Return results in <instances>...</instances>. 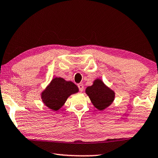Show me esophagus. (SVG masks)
<instances>
[{
  "mask_svg": "<svg viewBox=\"0 0 158 158\" xmlns=\"http://www.w3.org/2000/svg\"><path fill=\"white\" fill-rule=\"evenodd\" d=\"M77 87H78L80 92H82V91H83V89H84L83 84H82V83L77 84Z\"/></svg>",
  "mask_w": 158,
  "mask_h": 158,
  "instance_id": "1",
  "label": "esophagus"
}]
</instances>
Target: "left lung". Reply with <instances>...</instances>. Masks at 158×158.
I'll return each mask as SVG.
<instances>
[{
	"label": "left lung",
	"instance_id": "left-lung-1",
	"mask_svg": "<svg viewBox=\"0 0 158 158\" xmlns=\"http://www.w3.org/2000/svg\"><path fill=\"white\" fill-rule=\"evenodd\" d=\"M94 106L99 110H103L111 104L114 98V93L107 87L100 80H96L92 86L86 89Z\"/></svg>",
	"mask_w": 158,
	"mask_h": 158
}]
</instances>
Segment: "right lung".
<instances>
[{
  "instance_id": "obj_1",
  "label": "right lung",
  "mask_w": 158,
  "mask_h": 158,
  "mask_svg": "<svg viewBox=\"0 0 158 158\" xmlns=\"http://www.w3.org/2000/svg\"><path fill=\"white\" fill-rule=\"evenodd\" d=\"M77 92L78 88L73 82L55 77L43 92L41 98L47 107L56 111L63 106L69 96Z\"/></svg>"
}]
</instances>
